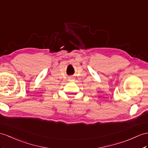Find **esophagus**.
<instances>
[{"mask_svg":"<svg viewBox=\"0 0 148 148\" xmlns=\"http://www.w3.org/2000/svg\"><path fill=\"white\" fill-rule=\"evenodd\" d=\"M68 80L69 81H74V79L73 77H70L69 78V79H68Z\"/></svg>","mask_w":148,"mask_h":148,"instance_id":"esophagus-1","label":"esophagus"}]
</instances>
